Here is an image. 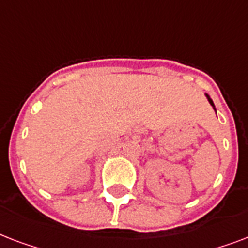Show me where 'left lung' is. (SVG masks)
Masks as SVG:
<instances>
[{"mask_svg": "<svg viewBox=\"0 0 248 248\" xmlns=\"http://www.w3.org/2000/svg\"><path fill=\"white\" fill-rule=\"evenodd\" d=\"M204 94H206V97H207V99H208V102H210L211 106L214 107V110L216 111V107H215V105H214V101H212V99H211V97H210V95H208V94H207V93H204Z\"/></svg>", "mask_w": 248, "mask_h": 248, "instance_id": "1", "label": "left lung"}]
</instances>
